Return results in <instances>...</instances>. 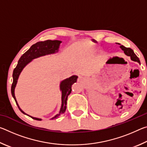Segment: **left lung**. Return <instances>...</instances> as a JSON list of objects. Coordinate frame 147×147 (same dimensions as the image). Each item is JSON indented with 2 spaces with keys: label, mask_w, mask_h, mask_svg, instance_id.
<instances>
[{
  "label": "left lung",
  "mask_w": 147,
  "mask_h": 147,
  "mask_svg": "<svg viewBox=\"0 0 147 147\" xmlns=\"http://www.w3.org/2000/svg\"><path fill=\"white\" fill-rule=\"evenodd\" d=\"M120 48L123 50L124 53H125V54H126V55L128 56H130L131 60H133L134 61H138V63H140V61H139V58L136 56V54L134 53V52L132 49L130 48H127V47H125L123 45H121Z\"/></svg>",
  "instance_id": "left-lung-1"
}]
</instances>
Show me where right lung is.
Returning a JSON list of instances; mask_svg holds the SVG:
<instances>
[{
    "mask_svg": "<svg viewBox=\"0 0 147 147\" xmlns=\"http://www.w3.org/2000/svg\"><path fill=\"white\" fill-rule=\"evenodd\" d=\"M61 43V41L58 40H46L44 41H39L36 44H34L25 53L22 55V56L19 59L18 64L17 65L16 67L14 69L13 72V83H12L11 85V91L12 96H13L15 101H16L19 110L23 113L25 114L20 109L18 104L17 102L16 96H15L14 94L15 88L16 86L17 80H18L20 73H21V72L23 70L24 67L33 59L38 58V57L39 56L46 55V54H53L55 53L56 51H58L59 44ZM77 78H78L77 76H72L70 78L64 80H63L61 82L60 89L62 93L61 107L59 113L54 116L52 119H57L61 114L63 113L65 111L67 108V100L68 95L71 93L72 85L76 82ZM31 117L33 119H35V120L41 121V119L32 117Z\"/></svg>",
    "mask_w": 147,
    "mask_h": 147,
    "instance_id": "add662e5",
    "label": "right lung"
}]
</instances>
